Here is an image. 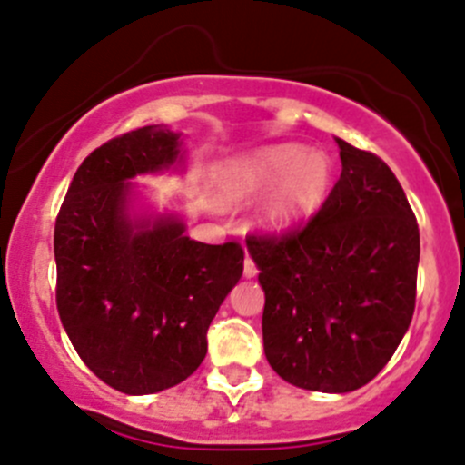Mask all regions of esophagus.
<instances>
[{
	"label": "esophagus",
	"instance_id": "34e87169",
	"mask_svg": "<svg viewBox=\"0 0 465 465\" xmlns=\"http://www.w3.org/2000/svg\"><path fill=\"white\" fill-rule=\"evenodd\" d=\"M256 272H259V268H256V263L250 259V256H245V265H242V274H245L247 279H252V277H256Z\"/></svg>",
	"mask_w": 465,
	"mask_h": 465
}]
</instances>
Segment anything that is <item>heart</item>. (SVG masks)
Returning a JSON list of instances; mask_svg holds the SVG:
<instances>
[{"mask_svg": "<svg viewBox=\"0 0 465 465\" xmlns=\"http://www.w3.org/2000/svg\"><path fill=\"white\" fill-rule=\"evenodd\" d=\"M223 191L233 202L270 195L261 224L270 233H286L320 209L331 183V161L322 152L282 143L256 150L224 165Z\"/></svg>", "mask_w": 465, "mask_h": 465, "instance_id": "1", "label": "heart"}]
</instances>
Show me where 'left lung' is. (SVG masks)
Masks as SVG:
<instances>
[{
    "instance_id": "left-lung-1",
    "label": "left lung",
    "mask_w": 465,
    "mask_h": 465,
    "mask_svg": "<svg viewBox=\"0 0 465 465\" xmlns=\"http://www.w3.org/2000/svg\"><path fill=\"white\" fill-rule=\"evenodd\" d=\"M342 173L318 215L250 236L265 292L263 350L282 380L350 393L380 375L411 324L420 232L380 156L336 138Z\"/></svg>"
}]
</instances>
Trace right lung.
I'll use <instances>...</instances> for the list:
<instances>
[{
    "label": "right lung",
    "mask_w": 465,
    "mask_h": 465,
    "mask_svg": "<svg viewBox=\"0 0 465 465\" xmlns=\"http://www.w3.org/2000/svg\"><path fill=\"white\" fill-rule=\"evenodd\" d=\"M161 124L104 143L76 170L54 229L56 306L81 361L111 389H173L206 357V331L242 274L238 242L186 236L174 211L138 206L132 179L183 163Z\"/></svg>",
    "instance_id": "right-lung-1"
}]
</instances>
